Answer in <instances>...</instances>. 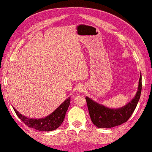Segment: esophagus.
<instances>
[{
  "label": "esophagus",
  "instance_id": "esophagus-1",
  "mask_svg": "<svg viewBox=\"0 0 152 152\" xmlns=\"http://www.w3.org/2000/svg\"><path fill=\"white\" fill-rule=\"evenodd\" d=\"M80 91H82V90H80Z\"/></svg>",
  "mask_w": 152,
  "mask_h": 152
}]
</instances>
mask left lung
Listing matches in <instances>:
<instances>
[{"mask_svg": "<svg viewBox=\"0 0 152 152\" xmlns=\"http://www.w3.org/2000/svg\"><path fill=\"white\" fill-rule=\"evenodd\" d=\"M141 90L142 76L140 75L138 90L135 97L126 106L117 109L107 108L86 97V99L92 122L97 127L101 128H110L126 123L137 107Z\"/></svg>", "mask_w": 152, "mask_h": 152, "instance_id": "obj_1", "label": "left lung"}]
</instances>
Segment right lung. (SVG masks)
<instances>
[{"label":"right lung","instance_id":"right-lung-1","mask_svg":"<svg viewBox=\"0 0 152 152\" xmlns=\"http://www.w3.org/2000/svg\"><path fill=\"white\" fill-rule=\"evenodd\" d=\"M69 104L70 97H69L49 116L43 118L38 119L28 118L20 114L15 108L13 109H14L17 116L28 127L35 128L36 130H41V131H52V130H56L64 121L65 114H66Z\"/></svg>","mask_w":152,"mask_h":152}]
</instances>
